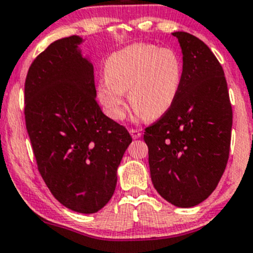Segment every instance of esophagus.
Listing matches in <instances>:
<instances>
[{
    "label": "esophagus",
    "instance_id": "1",
    "mask_svg": "<svg viewBox=\"0 0 253 253\" xmlns=\"http://www.w3.org/2000/svg\"><path fill=\"white\" fill-rule=\"evenodd\" d=\"M130 135L132 136V139H139L141 136V132L137 129H130Z\"/></svg>",
    "mask_w": 253,
    "mask_h": 253
}]
</instances>
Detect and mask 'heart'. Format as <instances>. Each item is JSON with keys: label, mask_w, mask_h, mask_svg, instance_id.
Returning <instances> with one entry per match:
<instances>
[{"label": "heart", "mask_w": 253, "mask_h": 253, "mask_svg": "<svg viewBox=\"0 0 253 253\" xmlns=\"http://www.w3.org/2000/svg\"><path fill=\"white\" fill-rule=\"evenodd\" d=\"M105 78L96 93L113 121L126 114L124 92L134 107L135 118L165 116L178 97L183 82V62L170 48L134 43L114 52L105 63Z\"/></svg>", "instance_id": "heart-1"}]
</instances>
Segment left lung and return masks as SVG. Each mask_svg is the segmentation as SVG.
<instances>
[{
	"label": "left lung",
	"instance_id": "left-lung-1",
	"mask_svg": "<svg viewBox=\"0 0 253 253\" xmlns=\"http://www.w3.org/2000/svg\"><path fill=\"white\" fill-rule=\"evenodd\" d=\"M183 53L178 97L160 121L146 127L151 179L169 204L194 207L215 190L229 158L233 111L220 63L210 47L175 31Z\"/></svg>",
	"mask_w": 253,
	"mask_h": 253
}]
</instances>
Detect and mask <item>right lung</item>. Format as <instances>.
Returning <instances> with one entry per match:
<instances>
[{"mask_svg": "<svg viewBox=\"0 0 253 253\" xmlns=\"http://www.w3.org/2000/svg\"><path fill=\"white\" fill-rule=\"evenodd\" d=\"M80 36L54 41L25 80V124L39 171L69 210L96 213L113 196L131 136L96 102L93 66Z\"/></svg>", "mask_w": 253, "mask_h": 253, "instance_id": "add662e5", "label": "right lung"}]
</instances>
